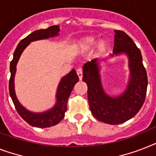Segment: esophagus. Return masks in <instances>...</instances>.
I'll use <instances>...</instances> for the list:
<instances>
[{
	"label": "esophagus",
	"mask_w": 156,
	"mask_h": 156,
	"mask_svg": "<svg viewBox=\"0 0 156 156\" xmlns=\"http://www.w3.org/2000/svg\"><path fill=\"white\" fill-rule=\"evenodd\" d=\"M77 74H78V78H79V80H82L83 79V69L78 68L77 69Z\"/></svg>",
	"instance_id": "obj_1"
}]
</instances>
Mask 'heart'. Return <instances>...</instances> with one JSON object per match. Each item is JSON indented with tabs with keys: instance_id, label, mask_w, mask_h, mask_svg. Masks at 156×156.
Listing matches in <instances>:
<instances>
[{
	"instance_id": "1",
	"label": "heart",
	"mask_w": 156,
	"mask_h": 156,
	"mask_svg": "<svg viewBox=\"0 0 156 156\" xmlns=\"http://www.w3.org/2000/svg\"><path fill=\"white\" fill-rule=\"evenodd\" d=\"M96 40L97 39L94 36H87V37L83 38L75 44L76 49L82 52H87L91 49V48L95 45ZM107 48H108V43L106 40H100L96 45V54L97 55L103 54L107 50Z\"/></svg>"
}]
</instances>
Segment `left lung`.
I'll return each mask as SVG.
<instances>
[{"mask_svg": "<svg viewBox=\"0 0 156 156\" xmlns=\"http://www.w3.org/2000/svg\"><path fill=\"white\" fill-rule=\"evenodd\" d=\"M114 55L124 53L129 58L130 78L123 94L111 97L104 92L97 59L83 66V82L87 85V97L93 116L110 125L126 122L135 116L145 101L147 75L143 64V56L133 40L122 30H115Z\"/></svg>", "mask_w": 156, "mask_h": 156, "instance_id": "left-lung-1", "label": "left lung"}]
</instances>
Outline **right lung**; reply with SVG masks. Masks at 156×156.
Here are the masks:
<instances>
[{
	"label": "right lung",
	"mask_w": 156,
	"mask_h": 156,
	"mask_svg": "<svg viewBox=\"0 0 156 156\" xmlns=\"http://www.w3.org/2000/svg\"><path fill=\"white\" fill-rule=\"evenodd\" d=\"M59 26H52L47 29L35 30L30 34L19 42L13 52V60L10 62L11 75L9 83V90L11 99L13 100L16 110L21 117L30 126L39 128H47L53 126L58 124L64 118L65 112L67 109L68 99L74 85L78 82V76L77 75L75 69H72L67 75L61 78L56 91V103L55 106L52 109L42 113H35L27 110L19 103L16 97L14 90V75L16 73V66L22 52L30 42L56 36L59 35Z\"/></svg>",
	"instance_id": "1"
}]
</instances>
